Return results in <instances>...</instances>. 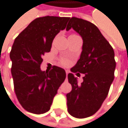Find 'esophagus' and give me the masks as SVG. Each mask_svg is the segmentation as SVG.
<instances>
[{
	"label": "esophagus",
	"instance_id": "esophagus-1",
	"mask_svg": "<svg viewBox=\"0 0 128 128\" xmlns=\"http://www.w3.org/2000/svg\"><path fill=\"white\" fill-rule=\"evenodd\" d=\"M68 71L66 70V75H67V77H68Z\"/></svg>",
	"mask_w": 128,
	"mask_h": 128
}]
</instances>
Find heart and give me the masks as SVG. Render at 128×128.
I'll use <instances>...</instances> for the list:
<instances>
[{
	"label": "heart",
	"mask_w": 128,
	"mask_h": 128,
	"mask_svg": "<svg viewBox=\"0 0 128 128\" xmlns=\"http://www.w3.org/2000/svg\"><path fill=\"white\" fill-rule=\"evenodd\" d=\"M69 63H70V61H69L68 59H63V60H61V64L64 65V66H67V65H68V64H69Z\"/></svg>",
	"instance_id": "b5f03b06"
}]
</instances>
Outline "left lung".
Here are the masks:
<instances>
[{
	"label": "left lung",
	"instance_id": "left-lung-1",
	"mask_svg": "<svg viewBox=\"0 0 128 128\" xmlns=\"http://www.w3.org/2000/svg\"><path fill=\"white\" fill-rule=\"evenodd\" d=\"M70 28L83 40L80 59L70 70L77 73V76L84 74V77L78 84V78L68 74L72 90L66 95L68 111L74 118H85L94 114L108 96L114 78V51L94 24L71 18L66 30Z\"/></svg>",
	"mask_w": 128,
	"mask_h": 128
}]
</instances>
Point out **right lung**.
<instances>
[{
	"instance_id": "right-lung-1",
	"label": "right lung",
	"mask_w": 128,
	"mask_h": 128,
	"mask_svg": "<svg viewBox=\"0 0 128 128\" xmlns=\"http://www.w3.org/2000/svg\"><path fill=\"white\" fill-rule=\"evenodd\" d=\"M70 18L46 16L30 23L14 40L10 53L15 94L21 106L36 114L48 112L66 72L54 66L43 71L42 56L51 48L55 36L64 30Z\"/></svg>"
}]
</instances>
